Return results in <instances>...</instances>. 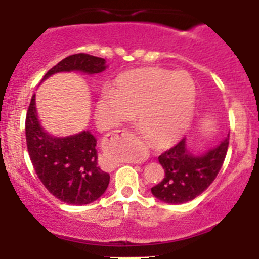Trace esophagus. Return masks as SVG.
I'll list each match as a JSON object with an SVG mask.
<instances>
[{
	"instance_id": "34e87169",
	"label": "esophagus",
	"mask_w": 259,
	"mask_h": 259,
	"mask_svg": "<svg viewBox=\"0 0 259 259\" xmlns=\"http://www.w3.org/2000/svg\"><path fill=\"white\" fill-rule=\"evenodd\" d=\"M130 137H134V135H132V134H130Z\"/></svg>"
}]
</instances>
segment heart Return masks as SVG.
<instances>
[{
    "mask_svg": "<svg viewBox=\"0 0 259 259\" xmlns=\"http://www.w3.org/2000/svg\"><path fill=\"white\" fill-rule=\"evenodd\" d=\"M197 101V87L184 71L159 67L128 71L96 102V119L114 128L136 116V127L148 144L168 148L187 132Z\"/></svg>",
    "mask_w": 259,
    "mask_h": 259,
    "instance_id": "1",
    "label": "heart"
}]
</instances>
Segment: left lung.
Wrapping results in <instances>:
<instances>
[{
	"instance_id": "8db88e82",
	"label": "left lung",
	"mask_w": 259,
	"mask_h": 259,
	"mask_svg": "<svg viewBox=\"0 0 259 259\" xmlns=\"http://www.w3.org/2000/svg\"><path fill=\"white\" fill-rule=\"evenodd\" d=\"M228 135L218 146L201 155L188 150L185 139L158 157L164 170V178L152 188L158 200L166 203H185L194 200L215 180L227 154Z\"/></svg>"
}]
</instances>
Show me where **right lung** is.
Returning <instances> with one entry per match:
<instances>
[{"label":"right lung","mask_w":259,"mask_h":259,"mask_svg":"<svg viewBox=\"0 0 259 259\" xmlns=\"http://www.w3.org/2000/svg\"><path fill=\"white\" fill-rule=\"evenodd\" d=\"M106 61L85 53L72 54L48 71L42 80L57 72L81 71L92 75L106 68ZM26 140L29 158L45 188L70 205H87L106 191L110 175L98 164L97 140L89 131L56 137L44 131L36 113L35 95L26 116Z\"/></svg>","instance_id":"1"}]
</instances>
